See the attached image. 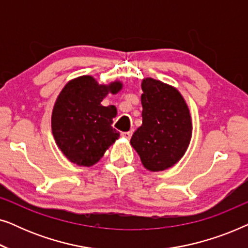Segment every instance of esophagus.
<instances>
[{"instance_id": "esophagus-1", "label": "esophagus", "mask_w": 248, "mask_h": 248, "mask_svg": "<svg viewBox=\"0 0 248 248\" xmlns=\"http://www.w3.org/2000/svg\"><path fill=\"white\" fill-rule=\"evenodd\" d=\"M121 135L125 139H130L132 137V131H128V132H122Z\"/></svg>"}]
</instances>
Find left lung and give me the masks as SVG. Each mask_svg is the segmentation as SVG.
<instances>
[{
  "label": "left lung",
  "mask_w": 248,
  "mask_h": 248,
  "mask_svg": "<svg viewBox=\"0 0 248 248\" xmlns=\"http://www.w3.org/2000/svg\"><path fill=\"white\" fill-rule=\"evenodd\" d=\"M142 125L131 138V144L142 164L151 171L165 170L185 154L192 135V123L179 91L161 81L142 82Z\"/></svg>",
  "instance_id": "8db88e82"
}]
</instances>
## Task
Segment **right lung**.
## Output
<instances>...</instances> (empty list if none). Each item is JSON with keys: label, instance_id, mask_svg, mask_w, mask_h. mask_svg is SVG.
Here are the masks:
<instances>
[{"label": "right lung", "instance_id": "1", "mask_svg": "<svg viewBox=\"0 0 248 248\" xmlns=\"http://www.w3.org/2000/svg\"><path fill=\"white\" fill-rule=\"evenodd\" d=\"M121 82L99 86L93 77L70 81L57 97L52 115V131L61 150L71 162L90 167L120 137L113 128L116 107H105L101 100L108 93L121 90Z\"/></svg>", "mask_w": 248, "mask_h": 248}]
</instances>
